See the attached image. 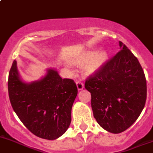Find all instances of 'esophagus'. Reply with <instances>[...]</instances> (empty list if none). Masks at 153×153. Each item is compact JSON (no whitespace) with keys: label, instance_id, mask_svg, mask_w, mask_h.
Masks as SVG:
<instances>
[{"label":"esophagus","instance_id":"34e87169","mask_svg":"<svg viewBox=\"0 0 153 153\" xmlns=\"http://www.w3.org/2000/svg\"><path fill=\"white\" fill-rule=\"evenodd\" d=\"M76 84L77 89H78L79 91L83 90V88H84V84H83L82 82H79V81H76Z\"/></svg>","mask_w":153,"mask_h":153}]
</instances>
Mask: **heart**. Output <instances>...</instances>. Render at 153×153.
I'll use <instances>...</instances> for the list:
<instances>
[{"label": "heart", "instance_id": "obj_1", "mask_svg": "<svg viewBox=\"0 0 153 153\" xmlns=\"http://www.w3.org/2000/svg\"><path fill=\"white\" fill-rule=\"evenodd\" d=\"M108 59V53L104 49L95 51H86L71 59L73 65L82 67L84 65V71L88 75L96 74L103 67Z\"/></svg>", "mask_w": 153, "mask_h": 153}]
</instances>
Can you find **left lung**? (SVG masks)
<instances>
[{"mask_svg":"<svg viewBox=\"0 0 153 153\" xmlns=\"http://www.w3.org/2000/svg\"><path fill=\"white\" fill-rule=\"evenodd\" d=\"M119 52L85 84L91 94L94 118L115 134L134 123L147 99V82L138 59L123 42L119 41Z\"/></svg>","mask_w":153,"mask_h":153,"instance_id":"obj_1","label":"left lung"}]
</instances>
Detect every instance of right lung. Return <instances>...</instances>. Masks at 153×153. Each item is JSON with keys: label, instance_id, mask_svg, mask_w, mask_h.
I'll return each instance as SVG.
<instances>
[{"label": "right lung", "instance_id": "right-lung-1", "mask_svg": "<svg viewBox=\"0 0 153 153\" xmlns=\"http://www.w3.org/2000/svg\"><path fill=\"white\" fill-rule=\"evenodd\" d=\"M8 91L14 111L36 136L54 140L68 130L77 96L74 80L62 79L56 69L49 68L41 79L26 82L15 60L9 74Z\"/></svg>", "mask_w": 153, "mask_h": 153}]
</instances>
